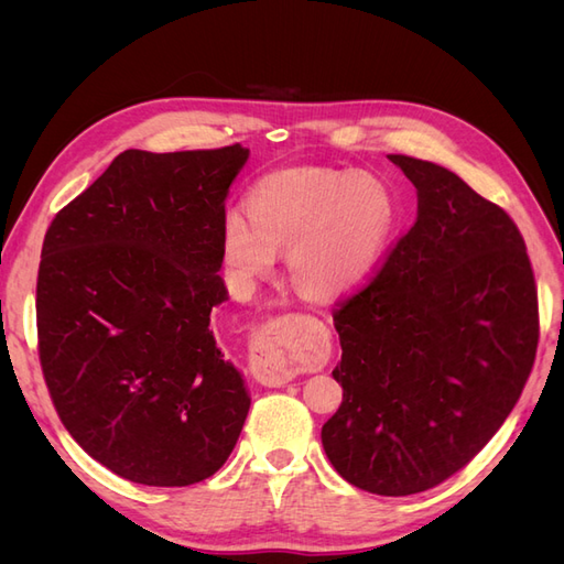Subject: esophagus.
Masks as SVG:
<instances>
[{
	"label": "esophagus",
	"mask_w": 564,
	"mask_h": 564,
	"mask_svg": "<svg viewBox=\"0 0 564 564\" xmlns=\"http://www.w3.org/2000/svg\"><path fill=\"white\" fill-rule=\"evenodd\" d=\"M249 365L253 379L270 388H280L296 379L299 369L292 360V329L286 317H270L256 329Z\"/></svg>",
	"instance_id": "obj_1"
}]
</instances>
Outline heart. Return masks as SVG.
Returning a JSON list of instances; mask_svg holds the SVG:
<instances>
[{"label":"heart","instance_id":"1","mask_svg":"<svg viewBox=\"0 0 564 564\" xmlns=\"http://www.w3.org/2000/svg\"><path fill=\"white\" fill-rule=\"evenodd\" d=\"M245 217L228 214L220 230L224 261L237 280L268 275L284 251L286 275L305 299L329 301L360 284L395 220L388 187L369 174L329 166H289L256 181Z\"/></svg>","mask_w":564,"mask_h":564}]
</instances>
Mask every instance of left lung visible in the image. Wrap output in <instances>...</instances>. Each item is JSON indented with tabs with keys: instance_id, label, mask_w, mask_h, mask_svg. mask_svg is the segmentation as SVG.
Returning a JSON list of instances; mask_svg holds the SVG:
<instances>
[{
	"instance_id": "8db88e82",
	"label": "left lung",
	"mask_w": 564,
	"mask_h": 564,
	"mask_svg": "<svg viewBox=\"0 0 564 564\" xmlns=\"http://www.w3.org/2000/svg\"><path fill=\"white\" fill-rule=\"evenodd\" d=\"M419 214L334 311L344 388L322 447L350 485L406 497L468 466L534 367L539 299L518 226L449 169L388 155Z\"/></svg>"
}]
</instances>
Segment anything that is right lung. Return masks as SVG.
<instances>
[{
    "mask_svg": "<svg viewBox=\"0 0 564 564\" xmlns=\"http://www.w3.org/2000/svg\"><path fill=\"white\" fill-rule=\"evenodd\" d=\"M249 150H124L44 235L37 350L65 431L98 464L187 487L226 464L249 412L212 332L226 197Z\"/></svg>",
    "mask_w": 564,
    "mask_h": 564,
    "instance_id": "obj_1",
    "label": "right lung"
}]
</instances>
